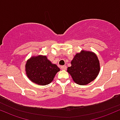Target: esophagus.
Listing matches in <instances>:
<instances>
[{"label":"esophagus","instance_id":"1","mask_svg":"<svg viewBox=\"0 0 120 120\" xmlns=\"http://www.w3.org/2000/svg\"><path fill=\"white\" fill-rule=\"evenodd\" d=\"M61 69H62V70H66L67 67L65 66V65H63V66H61Z\"/></svg>","mask_w":120,"mask_h":120}]
</instances>
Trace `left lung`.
Instances as JSON below:
<instances>
[{
  "label": "left lung",
  "mask_w": 120,
  "mask_h": 120,
  "mask_svg": "<svg viewBox=\"0 0 120 120\" xmlns=\"http://www.w3.org/2000/svg\"><path fill=\"white\" fill-rule=\"evenodd\" d=\"M100 69L99 60L96 55L92 52L82 50L80 53L76 54L67 72L76 84L84 85L96 78Z\"/></svg>",
  "instance_id": "obj_1"
}]
</instances>
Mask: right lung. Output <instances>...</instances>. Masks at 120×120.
I'll return each instance as SVG.
<instances>
[{
	"mask_svg": "<svg viewBox=\"0 0 120 120\" xmlns=\"http://www.w3.org/2000/svg\"><path fill=\"white\" fill-rule=\"evenodd\" d=\"M59 71L60 68L48 60L46 56H32L26 64L27 77L38 85H45L51 83Z\"/></svg>",
	"mask_w": 120,
	"mask_h": 120,
	"instance_id": "right-lung-1",
	"label": "right lung"
}]
</instances>
